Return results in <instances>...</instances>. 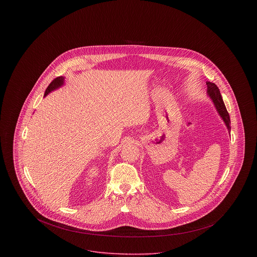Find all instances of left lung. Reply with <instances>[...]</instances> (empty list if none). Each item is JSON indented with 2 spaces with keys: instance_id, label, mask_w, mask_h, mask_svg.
<instances>
[{
  "instance_id": "8db88e82",
  "label": "left lung",
  "mask_w": 257,
  "mask_h": 257,
  "mask_svg": "<svg viewBox=\"0 0 257 257\" xmlns=\"http://www.w3.org/2000/svg\"><path fill=\"white\" fill-rule=\"evenodd\" d=\"M207 94L211 98L216 110L218 111L219 115L221 117V119L223 120L228 133H230L229 114H228L226 108L224 106V103H223L221 95H220V90L217 87V85L212 83V82H207Z\"/></svg>"
}]
</instances>
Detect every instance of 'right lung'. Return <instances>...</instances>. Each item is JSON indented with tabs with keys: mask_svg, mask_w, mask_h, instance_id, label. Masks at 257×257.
I'll return each instance as SVG.
<instances>
[{
	"mask_svg": "<svg viewBox=\"0 0 257 257\" xmlns=\"http://www.w3.org/2000/svg\"><path fill=\"white\" fill-rule=\"evenodd\" d=\"M64 79H65V78H64L63 76H60V77L55 78V79L48 85V87L46 88L43 97H46L49 93H51V92H53V91L59 89L60 87H62V86L64 85Z\"/></svg>",
	"mask_w": 257,
	"mask_h": 257,
	"instance_id": "right-lung-1",
	"label": "right lung"
}]
</instances>
